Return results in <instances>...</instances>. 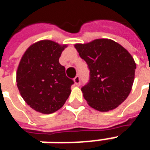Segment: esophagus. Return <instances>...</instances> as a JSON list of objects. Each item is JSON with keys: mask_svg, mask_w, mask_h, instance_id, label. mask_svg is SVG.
I'll return each instance as SVG.
<instances>
[{"mask_svg": "<svg viewBox=\"0 0 150 150\" xmlns=\"http://www.w3.org/2000/svg\"><path fill=\"white\" fill-rule=\"evenodd\" d=\"M74 83H75V84L76 86H79L80 85V78H79V76H76L75 79H74Z\"/></svg>", "mask_w": 150, "mask_h": 150, "instance_id": "34e87169", "label": "esophagus"}]
</instances>
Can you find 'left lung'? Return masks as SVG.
<instances>
[{
    "instance_id": "1",
    "label": "left lung",
    "mask_w": 150,
    "mask_h": 150,
    "mask_svg": "<svg viewBox=\"0 0 150 150\" xmlns=\"http://www.w3.org/2000/svg\"><path fill=\"white\" fill-rule=\"evenodd\" d=\"M75 47L90 70L89 83L81 88L89 106L100 112L115 109L132 90L136 69L132 55L119 43L107 38L77 43Z\"/></svg>"
}]
</instances>
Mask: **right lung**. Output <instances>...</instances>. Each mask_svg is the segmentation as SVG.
I'll use <instances>...</instances> for the list:
<instances>
[{"mask_svg": "<svg viewBox=\"0 0 150 150\" xmlns=\"http://www.w3.org/2000/svg\"><path fill=\"white\" fill-rule=\"evenodd\" d=\"M67 45L51 40L32 44L22 55L17 71L21 97L34 110L50 114L63 106L74 82L66 76L59 57Z\"/></svg>", "mask_w": 150, "mask_h": 150, "instance_id": "1", "label": "right lung"}]
</instances>
